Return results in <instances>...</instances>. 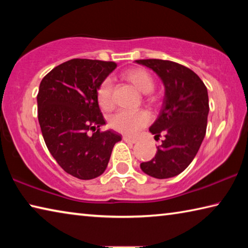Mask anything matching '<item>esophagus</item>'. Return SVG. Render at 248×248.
Returning a JSON list of instances; mask_svg holds the SVG:
<instances>
[{
	"instance_id": "1",
	"label": "esophagus",
	"mask_w": 248,
	"mask_h": 248,
	"mask_svg": "<svg viewBox=\"0 0 248 248\" xmlns=\"http://www.w3.org/2000/svg\"><path fill=\"white\" fill-rule=\"evenodd\" d=\"M123 139H124V142H127V143H131V144L137 143V140L136 139H131V138H129V137H124Z\"/></svg>"
}]
</instances>
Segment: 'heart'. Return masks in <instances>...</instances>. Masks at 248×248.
Masks as SVG:
<instances>
[{
	"instance_id": "1",
	"label": "heart",
	"mask_w": 248,
	"mask_h": 248,
	"mask_svg": "<svg viewBox=\"0 0 248 248\" xmlns=\"http://www.w3.org/2000/svg\"><path fill=\"white\" fill-rule=\"evenodd\" d=\"M124 77L131 82L142 93L146 94V100L151 104L157 103V96L151 93L154 90L155 81L150 72L142 68H132L124 72ZM112 81L110 78L104 79L97 91V99L99 106L105 110H109L114 107L112 99ZM150 123V116L144 110L130 111L120 110L109 120L110 127L120 133L127 136H136L142 128Z\"/></svg>"
}]
</instances>
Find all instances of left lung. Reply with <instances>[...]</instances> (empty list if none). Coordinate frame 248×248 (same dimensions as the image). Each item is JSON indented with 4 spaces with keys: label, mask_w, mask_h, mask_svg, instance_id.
Instances as JSON below:
<instances>
[{
    "label": "left lung",
    "mask_w": 248,
    "mask_h": 248,
    "mask_svg": "<svg viewBox=\"0 0 248 248\" xmlns=\"http://www.w3.org/2000/svg\"><path fill=\"white\" fill-rule=\"evenodd\" d=\"M137 63L152 69L164 83L163 107L150 132L164 136L155 156L140 164L154 178L174 177L195 158L207 131L209 98L207 87L194 71L170 60L145 59Z\"/></svg>",
    "instance_id": "1"
}]
</instances>
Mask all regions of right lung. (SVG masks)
Listing matches in <instances>:
<instances>
[{
    "label": "right lung",
    "instance_id": "right-lung-1",
    "mask_svg": "<svg viewBox=\"0 0 248 248\" xmlns=\"http://www.w3.org/2000/svg\"><path fill=\"white\" fill-rule=\"evenodd\" d=\"M116 66L112 61L72 59L53 68L40 83L37 104L45 143L61 169L78 179L102 175L121 140L112 130L99 129L105 119L97 90Z\"/></svg>",
    "mask_w": 248,
    "mask_h": 248
}]
</instances>
